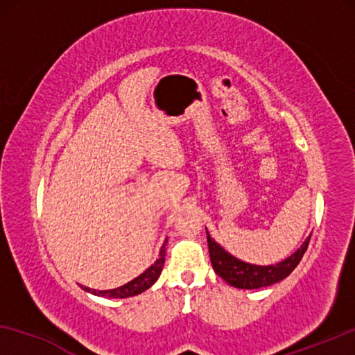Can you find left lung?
<instances>
[{"mask_svg": "<svg viewBox=\"0 0 355 355\" xmlns=\"http://www.w3.org/2000/svg\"><path fill=\"white\" fill-rule=\"evenodd\" d=\"M207 241L213 270H215V273L220 278L225 279L230 286H234V288L259 289L278 283V281L284 279L286 276L293 273V270L299 265L300 259H302L305 250H307L310 237H307L304 244L300 245V249H297V252H294L288 259L268 266H259L237 260L236 257L227 254L221 245H218L208 232Z\"/></svg>", "mask_w": 355, "mask_h": 355, "instance_id": "obj_1", "label": "left lung"}]
</instances>
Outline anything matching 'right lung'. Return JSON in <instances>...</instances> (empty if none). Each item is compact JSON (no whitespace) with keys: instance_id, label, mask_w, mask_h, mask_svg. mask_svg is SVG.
Here are the masks:
<instances>
[{"instance_id":"1","label":"right lung","mask_w":355,"mask_h":355,"mask_svg":"<svg viewBox=\"0 0 355 355\" xmlns=\"http://www.w3.org/2000/svg\"><path fill=\"white\" fill-rule=\"evenodd\" d=\"M164 265V244L159 250V259L155 261V265L150 266V268L142 273L137 278L129 281L128 284L121 286V288L116 289H108V291H96V289H90V288H84L89 293L95 294V295H108V297H116V299H124V297H132V295H137L144 291H147L150 286H152L155 281L159 278V273H162Z\"/></svg>"}]
</instances>
